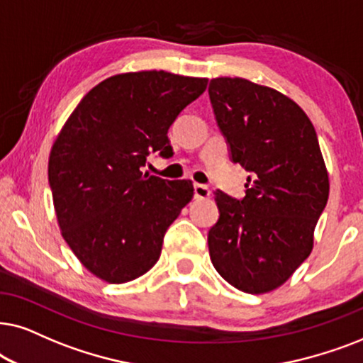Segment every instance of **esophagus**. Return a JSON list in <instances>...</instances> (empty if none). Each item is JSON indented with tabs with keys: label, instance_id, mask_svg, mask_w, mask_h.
<instances>
[{
	"label": "esophagus",
	"instance_id": "34e87169",
	"mask_svg": "<svg viewBox=\"0 0 363 363\" xmlns=\"http://www.w3.org/2000/svg\"><path fill=\"white\" fill-rule=\"evenodd\" d=\"M211 196L209 187L206 184H194V197L196 199H206V197Z\"/></svg>",
	"mask_w": 363,
	"mask_h": 363
}]
</instances>
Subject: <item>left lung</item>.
Instances as JSON below:
<instances>
[{
	"label": "left lung",
	"mask_w": 363,
	"mask_h": 363,
	"mask_svg": "<svg viewBox=\"0 0 363 363\" xmlns=\"http://www.w3.org/2000/svg\"><path fill=\"white\" fill-rule=\"evenodd\" d=\"M209 98L230 161L249 171L242 199L216 191L211 260L239 291L270 292L311 255L325 209L328 174L317 133L292 99L242 77L211 79Z\"/></svg>",
	"instance_id": "left-lung-1"
}]
</instances>
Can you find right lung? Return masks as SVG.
<instances>
[{"label":"right lung","instance_id":"add662e5","mask_svg":"<svg viewBox=\"0 0 363 363\" xmlns=\"http://www.w3.org/2000/svg\"><path fill=\"white\" fill-rule=\"evenodd\" d=\"M206 88V77L166 71L116 74L94 86L61 129L48 166L52 202L62 238L96 277L124 284L157 262L194 187L141 167L151 152L171 157L169 128Z\"/></svg>","mask_w":363,"mask_h":363}]
</instances>
